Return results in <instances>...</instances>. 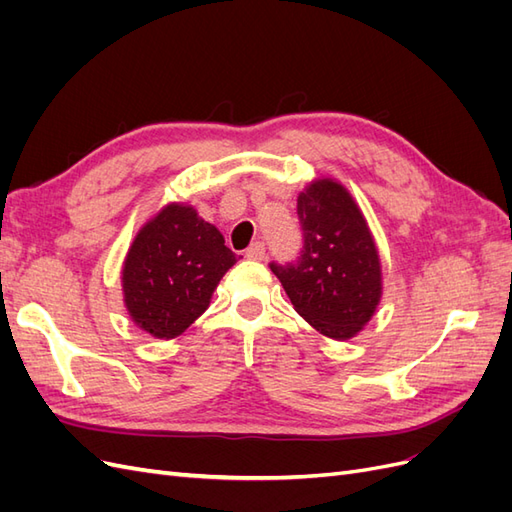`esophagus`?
<instances>
[{
    "mask_svg": "<svg viewBox=\"0 0 512 512\" xmlns=\"http://www.w3.org/2000/svg\"><path fill=\"white\" fill-rule=\"evenodd\" d=\"M265 243H260V241H256V243H252L250 247H247L245 250V258H250V260H265Z\"/></svg>",
    "mask_w": 512,
    "mask_h": 512,
    "instance_id": "34e87169",
    "label": "esophagus"
}]
</instances>
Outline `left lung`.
<instances>
[{
    "instance_id": "1",
    "label": "left lung",
    "mask_w": 512,
    "mask_h": 512,
    "mask_svg": "<svg viewBox=\"0 0 512 512\" xmlns=\"http://www.w3.org/2000/svg\"><path fill=\"white\" fill-rule=\"evenodd\" d=\"M303 245L290 262H271L299 316L333 339L359 333L380 301V260L352 196L318 179L297 198Z\"/></svg>"
}]
</instances>
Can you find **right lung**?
Listing matches in <instances>:
<instances>
[{"instance_id":"add662e5","label":"right lung","mask_w":512,"mask_h":512,"mask_svg":"<svg viewBox=\"0 0 512 512\" xmlns=\"http://www.w3.org/2000/svg\"><path fill=\"white\" fill-rule=\"evenodd\" d=\"M239 256L192 207L168 205L138 232L123 265V301L153 337L183 333L205 312L222 275Z\"/></svg>"}]
</instances>
